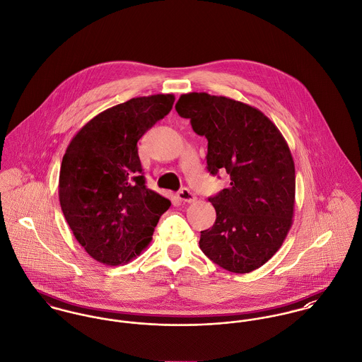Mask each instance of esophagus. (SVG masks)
<instances>
[{"mask_svg": "<svg viewBox=\"0 0 362 362\" xmlns=\"http://www.w3.org/2000/svg\"><path fill=\"white\" fill-rule=\"evenodd\" d=\"M177 198L182 201V202H194L197 199L195 197L189 189H182L179 193H177Z\"/></svg>", "mask_w": 362, "mask_h": 362, "instance_id": "34e87169", "label": "esophagus"}]
</instances>
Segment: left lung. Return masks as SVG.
I'll use <instances>...</instances> for the list:
<instances>
[{"label":"left lung","mask_w":362,"mask_h":362,"mask_svg":"<svg viewBox=\"0 0 362 362\" xmlns=\"http://www.w3.org/2000/svg\"><path fill=\"white\" fill-rule=\"evenodd\" d=\"M176 112L208 140V170L230 186L211 197L215 224L199 248L231 273H250L281 248L295 211V163L279 128L256 107L206 92L179 98Z\"/></svg>","instance_id":"left-lung-1"}]
</instances>
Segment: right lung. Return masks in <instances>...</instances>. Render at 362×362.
Listing matches in <instances>:
<instances>
[{"mask_svg":"<svg viewBox=\"0 0 362 362\" xmlns=\"http://www.w3.org/2000/svg\"><path fill=\"white\" fill-rule=\"evenodd\" d=\"M175 96L134 98L99 112L62 160L59 201L76 240L95 260L118 266L139 256L170 201L146 187L138 140L170 112Z\"/></svg>","mask_w":362,"mask_h":362,"instance_id":"1","label":"right lung"}]
</instances>
